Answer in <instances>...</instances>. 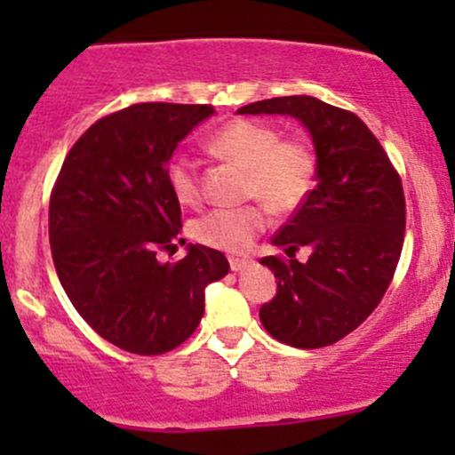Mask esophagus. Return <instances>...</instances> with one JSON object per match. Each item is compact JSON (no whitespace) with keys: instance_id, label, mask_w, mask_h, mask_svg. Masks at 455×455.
Returning a JSON list of instances; mask_svg holds the SVG:
<instances>
[{"instance_id":"esophagus-1","label":"esophagus","mask_w":455,"mask_h":455,"mask_svg":"<svg viewBox=\"0 0 455 455\" xmlns=\"http://www.w3.org/2000/svg\"><path fill=\"white\" fill-rule=\"evenodd\" d=\"M228 264H231V270L240 273V270H244L246 266H251L253 261H251L249 257H231V259H228Z\"/></svg>"}]
</instances>
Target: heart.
I'll use <instances>...</instances> for the list:
<instances>
[{"label":"heart","mask_w":455,"mask_h":455,"mask_svg":"<svg viewBox=\"0 0 455 455\" xmlns=\"http://www.w3.org/2000/svg\"><path fill=\"white\" fill-rule=\"evenodd\" d=\"M206 147L218 158L246 167L244 191L275 213H292L304 204L316 180L315 151L299 139H282V132L257 121H231L220 127ZM167 185L180 204H198L202 196L198 164L191 156L173 154L167 163ZM268 224L263 204L213 209L191 227L196 240L211 249L242 253Z\"/></svg>","instance_id":"heart-1"}]
</instances>
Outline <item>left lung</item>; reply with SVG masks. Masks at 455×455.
Masks as SVG:
<instances>
[{
    "instance_id": "obj_1",
    "label": "left lung",
    "mask_w": 455,
    "mask_h": 455,
    "mask_svg": "<svg viewBox=\"0 0 455 455\" xmlns=\"http://www.w3.org/2000/svg\"><path fill=\"white\" fill-rule=\"evenodd\" d=\"M240 114L295 116L316 151V185L273 244L289 257H261L279 279L259 308L270 337L292 347H325L359 328L392 283L405 237L403 182L363 121L315 96H279ZM308 245V262L294 259Z\"/></svg>"
}]
</instances>
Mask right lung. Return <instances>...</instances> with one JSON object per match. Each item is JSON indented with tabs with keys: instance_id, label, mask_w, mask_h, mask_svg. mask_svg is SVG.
I'll return each instance as SVG.
<instances>
[{
	"instance_id": "1",
	"label": "right lung",
	"mask_w": 455,
	"mask_h": 455,
	"mask_svg": "<svg viewBox=\"0 0 455 455\" xmlns=\"http://www.w3.org/2000/svg\"><path fill=\"white\" fill-rule=\"evenodd\" d=\"M213 105L136 103L99 118L68 151L50 194V251L72 306L132 355L154 356L185 343L204 315L206 283L228 273L220 251L176 249L180 202L167 163Z\"/></svg>"
}]
</instances>
